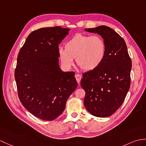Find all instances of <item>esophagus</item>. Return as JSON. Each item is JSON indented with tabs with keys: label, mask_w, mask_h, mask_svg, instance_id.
<instances>
[{
	"label": "esophagus",
	"mask_w": 146,
	"mask_h": 146,
	"mask_svg": "<svg viewBox=\"0 0 146 146\" xmlns=\"http://www.w3.org/2000/svg\"><path fill=\"white\" fill-rule=\"evenodd\" d=\"M75 78H76V80L77 81V82L78 83V84H80V81L81 80V76L80 75V74H76V75H75Z\"/></svg>",
	"instance_id": "esophagus-1"
}]
</instances>
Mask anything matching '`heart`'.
I'll return each mask as SVG.
<instances>
[{
    "mask_svg": "<svg viewBox=\"0 0 146 146\" xmlns=\"http://www.w3.org/2000/svg\"><path fill=\"white\" fill-rule=\"evenodd\" d=\"M106 46L103 38L98 35L76 34L66 43L65 48L58 49V56L63 65L69 68L77 63L84 70H93L103 61Z\"/></svg>",
    "mask_w": 146,
    "mask_h": 146,
    "instance_id": "b5f03b06",
    "label": "heart"
}]
</instances>
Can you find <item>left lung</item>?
Instances as JSON below:
<instances>
[{"mask_svg":"<svg viewBox=\"0 0 146 146\" xmlns=\"http://www.w3.org/2000/svg\"><path fill=\"white\" fill-rule=\"evenodd\" d=\"M84 30L101 35L106 53L99 66L83 74L84 104L93 116L108 117L119 109L129 90L131 60L124 39L110 27L101 25Z\"/></svg>","mask_w":146,"mask_h":146,"instance_id":"8db88e82","label":"left lung"}]
</instances>
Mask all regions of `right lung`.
<instances>
[{
    "label": "right lung",
    "mask_w": 146,
    "mask_h": 146,
    "mask_svg": "<svg viewBox=\"0 0 146 146\" xmlns=\"http://www.w3.org/2000/svg\"><path fill=\"white\" fill-rule=\"evenodd\" d=\"M70 30L53 27L35 30L18 55L15 79L20 101L44 121L55 119L63 113L78 86L74 73L64 72L59 66L58 45Z\"/></svg>",
    "instance_id": "1"
}]
</instances>
